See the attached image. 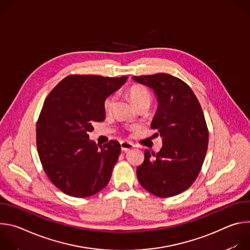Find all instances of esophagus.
<instances>
[{
  "label": "esophagus",
  "mask_w": 250,
  "mask_h": 250,
  "mask_svg": "<svg viewBox=\"0 0 250 250\" xmlns=\"http://www.w3.org/2000/svg\"><path fill=\"white\" fill-rule=\"evenodd\" d=\"M133 146H134L131 144V142H129V141H122V142H121V148H122V150L125 151V152L130 150L131 148H133Z\"/></svg>",
  "instance_id": "esophagus-1"
}]
</instances>
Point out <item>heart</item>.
<instances>
[{"label":"heart","mask_w":250,"mask_h":250,"mask_svg":"<svg viewBox=\"0 0 250 250\" xmlns=\"http://www.w3.org/2000/svg\"><path fill=\"white\" fill-rule=\"evenodd\" d=\"M128 94L133 102V104L138 106L141 104H150L151 102V94L148 91V89L145 86L139 85V84H134L128 88ZM104 110L109 113L112 111L113 105H114V96H108L104 101Z\"/></svg>","instance_id":"b5f03b06"}]
</instances>
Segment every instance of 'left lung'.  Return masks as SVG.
Here are the masks:
<instances>
[{"label":"left lung","instance_id":"8db88e82","mask_svg":"<svg viewBox=\"0 0 250 250\" xmlns=\"http://www.w3.org/2000/svg\"><path fill=\"white\" fill-rule=\"evenodd\" d=\"M151 88L158 101L151 123L155 136L162 137L159 152L145 151L136 169L137 179L146 191L169 198L187 190L197 179L204 163L208 130L202 106L192 89L167 73L132 77Z\"/></svg>","mask_w":250,"mask_h":250}]
</instances>
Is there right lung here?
<instances>
[{"label":"right lung","mask_w":250,"mask_h":250,"mask_svg":"<svg viewBox=\"0 0 250 250\" xmlns=\"http://www.w3.org/2000/svg\"><path fill=\"white\" fill-rule=\"evenodd\" d=\"M126 79L69 75L46 97L37 123V147L49 180L66 195L87 198L108 185L121 145L110 140L98 146L89 132L104 120V99Z\"/></svg>","instance_id":"right-lung-1"}]
</instances>
